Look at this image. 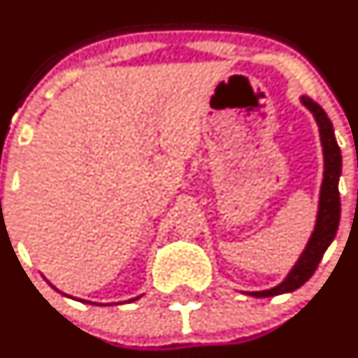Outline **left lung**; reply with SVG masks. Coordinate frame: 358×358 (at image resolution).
Here are the masks:
<instances>
[{"label":"left lung","instance_id":"left-lung-1","mask_svg":"<svg viewBox=\"0 0 358 358\" xmlns=\"http://www.w3.org/2000/svg\"><path fill=\"white\" fill-rule=\"evenodd\" d=\"M301 102L313 113L319 126V136H321L322 157H324V172H322L321 191H319V205L316 225L310 234L309 242L302 255L299 256L297 263L294 264L282 283L268 290L259 292H244L251 297H273V295L288 294L302 287L316 271L317 264L321 263L322 255L329 248L334 236H336L338 225H340V191H338V180L341 176V152L334 138V129L329 117L322 110V107L313 99L302 95Z\"/></svg>","mask_w":358,"mask_h":358}]
</instances>
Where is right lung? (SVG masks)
Masks as SVG:
<instances>
[{
  "instance_id": "obj_1",
  "label": "right lung",
  "mask_w": 358,
  "mask_h": 358,
  "mask_svg": "<svg viewBox=\"0 0 358 358\" xmlns=\"http://www.w3.org/2000/svg\"><path fill=\"white\" fill-rule=\"evenodd\" d=\"M48 283H49V282H48ZM49 285H51V283H49ZM51 287L55 288L56 292H59V290H57V288H56L55 285H51ZM61 294H63V292H61ZM63 295H64V297H70V299H73L71 295H66V294H63ZM140 297H141V295H140ZM140 297L129 299V301H126V302H134V301H138V299H140ZM76 301H80V302H85V303H94V306H110V303H95V302H90V301H83V299H76Z\"/></svg>"
}]
</instances>
